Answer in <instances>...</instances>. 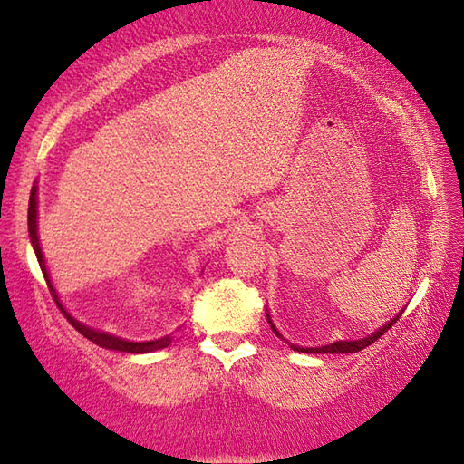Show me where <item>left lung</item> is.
I'll use <instances>...</instances> for the list:
<instances>
[{"mask_svg": "<svg viewBox=\"0 0 464 464\" xmlns=\"http://www.w3.org/2000/svg\"><path fill=\"white\" fill-rule=\"evenodd\" d=\"M403 314V310L401 312H398L394 317L390 319V322H386L382 327H378L374 334H371V335H366V337H362V339H345V341H334V343H329V345H322V347H300V345H294V343H290L288 341V345H290V349H294V351H298V353H314V354H324V353H329V354H339V353H343V354H347V353H356V351H361V349H364V347H368L371 345V343H374L380 335H384L386 331L394 325L398 319H400V315ZM266 319H268V324H270V327H272V331H275L276 334V337H280V339H284V335L280 334V331L276 329V325H275V322H272V317H270V314H268V310H266ZM286 341V339H284Z\"/></svg>", "mask_w": 464, "mask_h": 464, "instance_id": "1", "label": "left lung"}]
</instances>
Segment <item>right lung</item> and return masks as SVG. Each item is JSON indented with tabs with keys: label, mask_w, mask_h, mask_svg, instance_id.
<instances>
[{
	"label": "right lung",
	"mask_w": 464,
	"mask_h": 464,
	"mask_svg": "<svg viewBox=\"0 0 464 464\" xmlns=\"http://www.w3.org/2000/svg\"><path fill=\"white\" fill-rule=\"evenodd\" d=\"M29 237H31V245H33V251L34 255H37V260H39V266L43 270V276L46 280V284H49L51 288V294L53 298L56 300L58 307H61V312L66 315V319L70 324H72V327L76 331H80L82 335L88 337L92 343H96V345L103 347V349H111V351H121V353H152V351H160L164 347H169L172 343V335H166V337H160V339H152V341H129V339H123L119 337L115 334H110V331H103V329H96L92 325H86L78 322V319L70 314L66 307L63 305L61 298H58V292L56 288L53 286V280H51V275L49 270H46V263H44V255H43V248H41V241H39V186L37 182L33 184L31 188V198H29Z\"/></svg>",
	"instance_id": "1"
}]
</instances>
